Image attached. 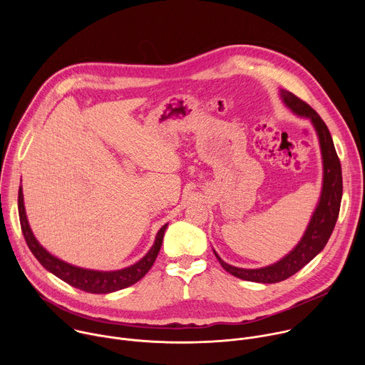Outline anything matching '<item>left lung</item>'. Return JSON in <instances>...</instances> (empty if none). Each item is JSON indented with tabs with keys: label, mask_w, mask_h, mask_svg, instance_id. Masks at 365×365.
I'll return each mask as SVG.
<instances>
[{
	"label": "left lung",
	"mask_w": 365,
	"mask_h": 365,
	"mask_svg": "<svg viewBox=\"0 0 365 365\" xmlns=\"http://www.w3.org/2000/svg\"><path fill=\"white\" fill-rule=\"evenodd\" d=\"M280 98L284 106L294 115L309 120L317 131L321 154H322V168H324L322 189H321L318 205L315 207L314 214L310 217V221L300 241L294 245L292 251H289L283 258L279 259V262L270 266L259 267V269L235 267L225 263L214 250V254L218 258L220 264L230 274L241 280L267 283V284L279 283L289 279L324 250V247L327 245L335 228V224L339 215L341 199H342L341 163H339L338 154L335 151V145L327 124L322 121V118L318 115V113L314 108H310L306 102L299 99L292 92L286 89H280Z\"/></svg>",
	"instance_id": "left-lung-1"
}]
</instances>
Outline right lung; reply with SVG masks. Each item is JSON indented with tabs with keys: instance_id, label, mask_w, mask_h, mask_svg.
<instances>
[{
	"instance_id": "add662e5",
	"label": "right lung",
	"mask_w": 365,
	"mask_h": 365,
	"mask_svg": "<svg viewBox=\"0 0 365 365\" xmlns=\"http://www.w3.org/2000/svg\"><path fill=\"white\" fill-rule=\"evenodd\" d=\"M19 215H20V224H21V231L26 238V242L33 252V255L38 259V263L51 274H55L61 280L66 282L68 284L81 289L88 293H96V294H103V293H113L121 289H125L134 283H137L140 279L145 276V273L151 269L154 264L155 258H158V254L160 251L162 242H163V235L169 224H165L158 235H155L154 244L151 248L147 251V254L138 259V262L130 267L121 269V270H114V272H99V270H89V269H82L78 266H72L63 259L55 257L53 254H50L34 237L29 221L26 215V207H24V197H23V187L20 186L19 189Z\"/></svg>"
}]
</instances>
